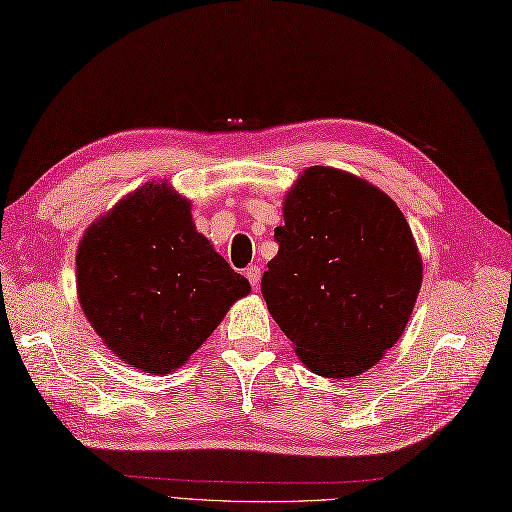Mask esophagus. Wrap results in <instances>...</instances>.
<instances>
[{
	"mask_svg": "<svg viewBox=\"0 0 512 512\" xmlns=\"http://www.w3.org/2000/svg\"><path fill=\"white\" fill-rule=\"evenodd\" d=\"M245 276H247L249 284H252V289H254V291H258V282H260V267H256V265L247 267V269H245Z\"/></svg>",
	"mask_w": 512,
	"mask_h": 512,
	"instance_id": "obj_1",
	"label": "esophagus"
}]
</instances>
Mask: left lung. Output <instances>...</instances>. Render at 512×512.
Returning <instances> with one entry per match:
<instances>
[{
    "mask_svg": "<svg viewBox=\"0 0 512 512\" xmlns=\"http://www.w3.org/2000/svg\"><path fill=\"white\" fill-rule=\"evenodd\" d=\"M282 210L260 282L269 313L317 376H360L417 302L423 265L408 221L378 186L332 167H308Z\"/></svg>",
    "mask_w": 512,
    "mask_h": 512,
    "instance_id": "left-lung-1",
    "label": "left lung"
}]
</instances>
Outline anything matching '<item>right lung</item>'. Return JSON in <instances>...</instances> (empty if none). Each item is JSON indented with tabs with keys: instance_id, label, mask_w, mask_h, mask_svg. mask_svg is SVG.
<instances>
[{
	"instance_id": "1",
	"label": "right lung",
	"mask_w": 512,
	"mask_h": 512,
	"mask_svg": "<svg viewBox=\"0 0 512 512\" xmlns=\"http://www.w3.org/2000/svg\"><path fill=\"white\" fill-rule=\"evenodd\" d=\"M86 319L128 365L176 371L252 286L195 230L167 182L126 195L84 232L76 254Z\"/></svg>"
}]
</instances>
